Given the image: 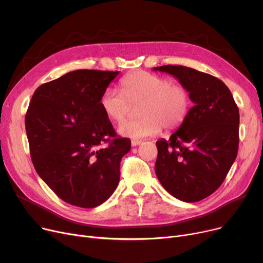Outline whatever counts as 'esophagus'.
<instances>
[{"label": "esophagus", "instance_id": "34e87169", "mask_svg": "<svg viewBox=\"0 0 263 263\" xmlns=\"http://www.w3.org/2000/svg\"><path fill=\"white\" fill-rule=\"evenodd\" d=\"M141 144H142V141H141V140H132V141H131V145H132L133 147L139 146V145H141Z\"/></svg>", "mask_w": 263, "mask_h": 263}]
</instances>
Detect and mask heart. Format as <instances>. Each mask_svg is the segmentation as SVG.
Here are the masks:
<instances>
[{
  "instance_id": "1",
  "label": "heart",
  "mask_w": 263,
  "mask_h": 263,
  "mask_svg": "<svg viewBox=\"0 0 263 263\" xmlns=\"http://www.w3.org/2000/svg\"><path fill=\"white\" fill-rule=\"evenodd\" d=\"M121 93L106 88L100 97V106L107 118L121 122L131 107L139 105L135 120L122 122L118 133L132 139L158 134L162 127L166 131L178 129L185 121L191 109L189 90L171 80L155 73L137 70L124 77Z\"/></svg>"
}]
</instances>
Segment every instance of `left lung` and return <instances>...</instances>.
I'll use <instances>...</instances> for the list:
<instances>
[{
  "mask_svg": "<svg viewBox=\"0 0 263 263\" xmlns=\"http://www.w3.org/2000/svg\"><path fill=\"white\" fill-rule=\"evenodd\" d=\"M154 70L175 77L194 103L170 140L157 142L155 171L171 195L185 202L210 196L225 180L238 155L239 108L219 79L184 66Z\"/></svg>",
  "mask_w": 263,
  "mask_h": 263,
  "instance_id": "1",
  "label": "left lung"
}]
</instances>
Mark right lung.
<instances>
[{
    "mask_svg": "<svg viewBox=\"0 0 263 263\" xmlns=\"http://www.w3.org/2000/svg\"><path fill=\"white\" fill-rule=\"evenodd\" d=\"M118 73L81 69L45 83L25 115L37 174L61 199L80 208H95L113 194L121 158L131 148L100 106L102 92Z\"/></svg>",
    "mask_w": 263,
    "mask_h": 263,
    "instance_id": "obj_1",
    "label": "right lung"
}]
</instances>
